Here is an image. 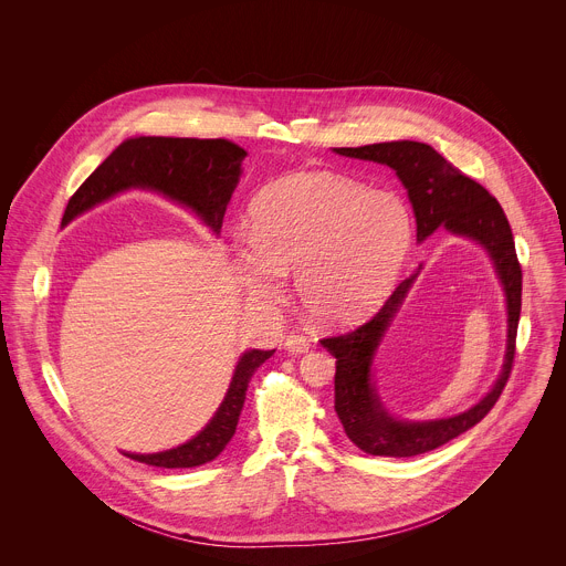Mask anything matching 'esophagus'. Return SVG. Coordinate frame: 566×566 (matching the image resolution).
<instances>
[{
  "instance_id": "esophagus-1",
  "label": "esophagus",
  "mask_w": 566,
  "mask_h": 566,
  "mask_svg": "<svg viewBox=\"0 0 566 566\" xmlns=\"http://www.w3.org/2000/svg\"><path fill=\"white\" fill-rule=\"evenodd\" d=\"M284 347H286L289 352H293V354H302V352H308L311 343H308V338L302 336V334H289L286 340H284Z\"/></svg>"
}]
</instances>
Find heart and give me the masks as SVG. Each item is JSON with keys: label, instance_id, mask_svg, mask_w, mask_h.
<instances>
[{"label": "heart", "instance_id": "b5f03b06", "mask_svg": "<svg viewBox=\"0 0 566 566\" xmlns=\"http://www.w3.org/2000/svg\"><path fill=\"white\" fill-rule=\"evenodd\" d=\"M412 234V214L398 197L329 172H297L258 197L253 239L237 253V275L251 297L275 304L295 271L308 317L340 327L382 302Z\"/></svg>", "mask_w": 566, "mask_h": 566}]
</instances>
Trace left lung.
<instances>
[{
    "instance_id": "obj_1",
    "label": "left lung",
    "mask_w": 566,
    "mask_h": 566,
    "mask_svg": "<svg viewBox=\"0 0 566 566\" xmlns=\"http://www.w3.org/2000/svg\"><path fill=\"white\" fill-rule=\"evenodd\" d=\"M343 156L374 160L389 166L408 188L417 214V237L423 241L441 223L452 234L474 239L489 251L506 291L509 304V347L504 369L493 385L468 412L439 421H398L382 408L371 382V358L387 332L398 306L406 300L415 277L402 280L378 313L354 332L322 338L336 358V412L347 437L367 454L376 457H415L430 452L450 439L463 434L486 417L500 400L515 360V338L522 311V266L515 253L511 223L500 201L474 179L465 177L437 149L417 140H391L363 147H334Z\"/></svg>"
}]
</instances>
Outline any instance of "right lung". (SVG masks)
<instances>
[{
  "mask_svg": "<svg viewBox=\"0 0 566 566\" xmlns=\"http://www.w3.org/2000/svg\"><path fill=\"white\" fill-rule=\"evenodd\" d=\"M244 156V149L226 138H129L120 143L73 192L62 223H69L80 212L94 208L116 192L149 188L192 208L214 232H219ZM273 352L275 349H253L241 356L217 415L195 439L166 452L127 457L156 468H195L219 457L237 430L253 374L273 356Z\"/></svg>",
  "mask_w": 566,
  "mask_h": 566,
  "instance_id": "right-lung-1",
  "label": "right lung"
}]
</instances>
